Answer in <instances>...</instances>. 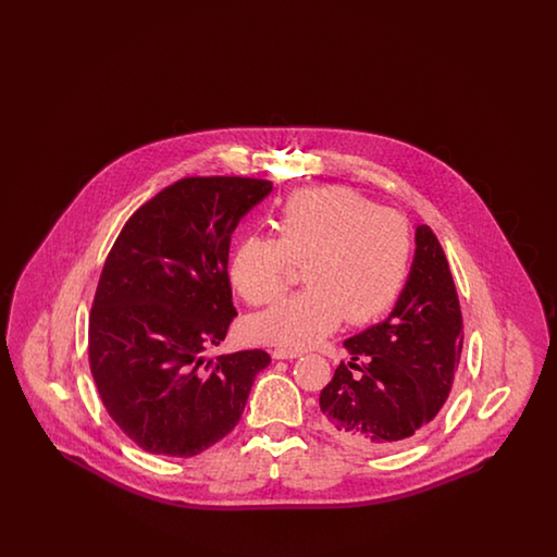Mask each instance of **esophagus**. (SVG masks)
I'll use <instances>...</instances> for the list:
<instances>
[{
	"mask_svg": "<svg viewBox=\"0 0 557 557\" xmlns=\"http://www.w3.org/2000/svg\"><path fill=\"white\" fill-rule=\"evenodd\" d=\"M271 357H273V359H298V357H302V350H296V348H282V346H277V348H273V350H271Z\"/></svg>",
	"mask_w": 557,
	"mask_h": 557,
	"instance_id": "esophagus-1",
	"label": "esophagus"
}]
</instances>
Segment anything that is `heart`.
Listing matches in <instances>:
<instances>
[{
  "mask_svg": "<svg viewBox=\"0 0 557 557\" xmlns=\"http://www.w3.org/2000/svg\"><path fill=\"white\" fill-rule=\"evenodd\" d=\"M411 227L403 214L343 186L296 191L275 219V238L246 236L230 259L239 296L263 307L290 284L292 265H302L309 288L294 294L246 332L263 345L307 348L343 321L368 323L397 300L411 265Z\"/></svg>",
  "mask_w": 557,
  "mask_h": 557,
  "instance_id": "heart-1",
  "label": "heart"
}]
</instances>
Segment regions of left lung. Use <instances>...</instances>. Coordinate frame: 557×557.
Wrapping results in <instances>:
<instances>
[{"instance_id": "left-lung-1", "label": "left lung", "mask_w": 557, "mask_h": 557, "mask_svg": "<svg viewBox=\"0 0 557 557\" xmlns=\"http://www.w3.org/2000/svg\"><path fill=\"white\" fill-rule=\"evenodd\" d=\"M463 321L441 242L416 227V255L391 315L345 341L319 395V424L363 450L397 449L434 420L461 359Z\"/></svg>"}]
</instances>
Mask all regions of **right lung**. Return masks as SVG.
I'll return each instance as SVG.
<instances>
[{
    "label": "right lung",
    "instance_id": "add662e5",
    "mask_svg": "<svg viewBox=\"0 0 557 557\" xmlns=\"http://www.w3.org/2000/svg\"><path fill=\"white\" fill-rule=\"evenodd\" d=\"M273 184L186 177L133 212L102 269L89 315V368L108 416L137 447L194 457L239 422L271 357L207 359L236 315L227 275L242 216Z\"/></svg>",
    "mask_w": 557,
    "mask_h": 557
}]
</instances>
